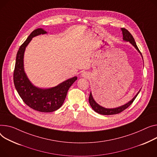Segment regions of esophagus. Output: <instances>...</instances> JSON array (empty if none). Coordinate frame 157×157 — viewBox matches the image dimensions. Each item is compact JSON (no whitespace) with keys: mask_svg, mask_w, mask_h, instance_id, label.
Returning a JSON list of instances; mask_svg holds the SVG:
<instances>
[{"mask_svg":"<svg viewBox=\"0 0 157 157\" xmlns=\"http://www.w3.org/2000/svg\"><path fill=\"white\" fill-rule=\"evenodd\" d=\"M82 76H84V77H88V74L86 72H84V73H82Z\"/></svg>","mask_w":157,"mask_h":157,"instance_id":"34e87169","label":"esophagus"}]
</instances>
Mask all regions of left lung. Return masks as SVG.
<instances>
[{
	"label": "left lung",
	"instance_id": "8db88e82",
	"mask_svg": "<svg viewBox=\"0 0 157 157\" xmlns=\"http://www.w3.org/2000/svg\"><path fill=\"white\" fill-rule=\"evenodd\" d=\"M122 31V35H123V39L125 41H129V42L137 49V50L140 52L141 54V52L140 51L136 44L135 42V40L133 38V36H132V35L130 33L129 31L126 29V28H121ZM140 91L137 93V95H136L129 102H128V103H126V105H124L121 107H117V108H115V109H105L104 107H102L101 106L99 105L98 103H97L95 102V101L94 100V99L93 98L91 93H90V95L89 97V103L90 104L91 107H92V109L94 110V111H95L96 112L100 113V114H102V115H113V114H117L121 112H122V111H124V110H126L128 107H129L131 104L132 103V102L134 101V100H135V98H136V97L138 96V93H140Z\"/></svg>",
	"mask_w": 157,
	"mask_h": 157
}]
</instances>
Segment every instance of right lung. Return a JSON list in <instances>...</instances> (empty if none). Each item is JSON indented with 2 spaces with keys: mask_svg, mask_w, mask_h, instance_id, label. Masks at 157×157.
<instances>
[{
  "mask_svg": "<svg viewBox=\"0 0 157 157\" xmlns=\"http://www.w3.org/2000/svg\"><path fill=\"white\" fill-rule=\"evenodd\" d=\"M46 33L42 28L34 30L20 46L16 56L13 80L19 95L28 107L41 112H52L62 105L69 88L77 79V77L69 79L49 89L38 88L30 82L23 68L25 48L33 37Z\"/></svg>",
  "mask_w": 157,
  "mask_h": 157,
  "instance_id": "1",
  "label": "right lung"
}]
</instances>
